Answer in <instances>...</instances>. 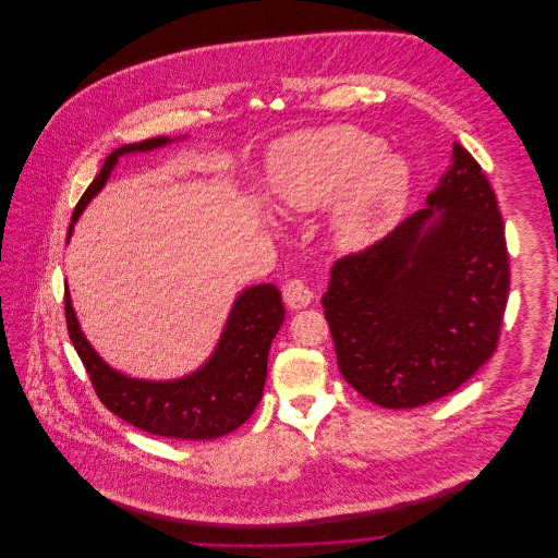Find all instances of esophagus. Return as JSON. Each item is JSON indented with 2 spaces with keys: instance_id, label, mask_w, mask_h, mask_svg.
Returning <instances> with one entry per match:
<instances>
[{
  "instance_id": "34e87169",
  "label": "esophagus",
  "mask_w": 558,
  "mask_h": 558,
  "mask_svg": "<svg viewBox=\"0 0 558 558\" xmlns=\"http://www.w3.org/2000/svg\"><path fill=\"white\" fill-rule=\"evenodd\" d=\"M283 301L288 303L290 310H303L314 301V292L305 279L296 277L283 286Z\"/></svg>"
}]
</instances>
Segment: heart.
I'll return each mask as SVG.
<instances>
[{"label": "heart", "mask_w": 558, "mask_h": 558, "mask_svg": "<svg viewBox=\"0 0 558 558\" xmlns=\"http://www.w3.org/2000/svg\"><path fill=\"white\" fill-rule=\"evenodd\" d=\"M270 186L292 210H318L338 193L335 232L343 246L380 236L408 197L405 160L383 153V140L350 124L296 133L268 157Z\"/></svg>", "instance_id": "b5f03b06"}]
</instances>
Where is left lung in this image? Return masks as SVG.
Returning <instances> with one entry per match:
<instances>
[{"label": "left lung", "mask_w": 558, "mask_h": 558, "mask_svg": "<svg viewBox=\"0 0 558 558\" xmlns=\"http://www.w3.org/2000/svg\"><path fill=\"white\" fill-rule=\"evenodd\" d=\"M425 204L387 239L337 259L322 296L341 376L383 408L436 401L475 376L509 299L496 195L458 142Z\"/></svg>", "instance_id": "left-lung-1"}]
</instances>
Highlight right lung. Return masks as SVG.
<instances>
[{
	"label": "right lung",
	"instance_id": "1",
	"mask_svg": "<svg viewBox=\"0 0 558 558\" xmlns=\"http://www.w3.org/2000/svg\"><path fill=\"white\" fill-rule=\"evenodd\" d=\"M169 142V137H155L113 150L83 193L73 213L69 239L83 208L105 186L120 157L148 153ZM64 312L71 341L98 399L126 423L155 436L180 440L221 438L239 429L253 414L266 383L268 350L286 316L281 292L272 283L246 288L230 312L215 354L184 378L153 383L111 369L94 352L81 332L69 290L64 292Z\"/></svg>",
	"mask_w": 558,
	"mask_h": 558
}]
</instances>
